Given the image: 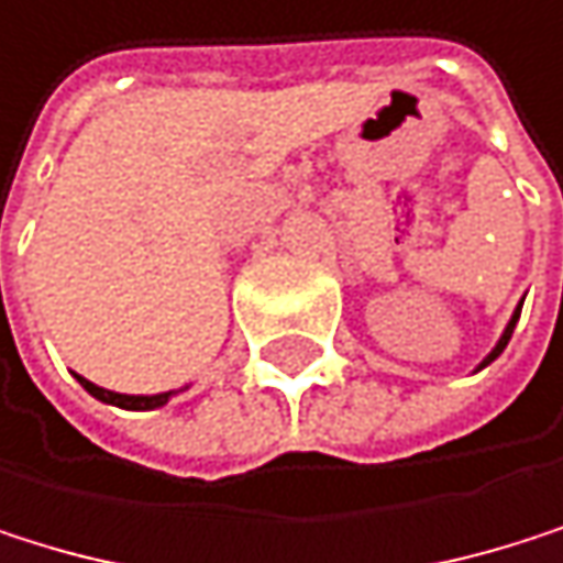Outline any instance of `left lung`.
<instances>
[{"instance_id":"left-lung-1","label":"left lung","mask_w":563,"mask_h":563,"mask_svg":"<svg viewBox=\"0 0 563 563\" xmlns=\"http://www.w3.org/2000/svg\"><path fill=\"white\" fill-rule=\"evenodd\" d=\"M517 317H520V310H517V313L510 317V323H507V330H504V336H500V343L494 346V353H490V356L484 360V364H490V360H494V356H500V350L507 346V340H510V333H514V323H517Z\"/></svg>"}]
</instances>
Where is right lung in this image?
Wrapping results in <instances>:
<instances>
[{"instance_id":"obj_1","label":"right lung","mask_w":563,"mask_h":563,"mask_svg":"<svg viewBox=\"0 0 563 563\" xmlns=\"http://www.w3.org/2000/svg\"><path fill=\"white\" fill-rule=\"evenodd\" d=\"M79 384L102 404H115V407H126V410H153V407H163L169 400V394H153V397H130V394H112V390H102L96 384H89L86 377H79Z\"/></svg>"}]
</instances>
